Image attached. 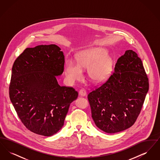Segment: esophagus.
<instances>
[{
    "label": "esophagus",
    "instance_id": "34e87169",
    "mask_svg": "<svg viewBox=\"0 0 160 160\" xmlns=\"http://www.w3.org/2000/svg\"><path fill=\"white\" fill-rule=\"evenodd\" d=\"M79 95L80 96H85L86 95V91L84 89H82L79 91Z\"/></svg>",
    "mask_w": 160,
    "mask_h": 160
}]
</instances>
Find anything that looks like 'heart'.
I'll return each mask as SVG.
<instances>
[{
	"mask_svg": "<svg viewBox=\"0 0 160 160\" xmlns=\"http://www.w3.org/2000/svg\"><path fill=\"white\" fill-rule=\"evenodd\" d=\"M106 55V50L102 48H92L78 53L77 63L70 59L66 61L67 78L71 82L79 80L83 74L82 68H88V75L91 80L96 82L104 81L112 69V62Z\"/></svg>",
	"mask_w": 160,
	"mask_h": 160,
	"instance_id": "heart-1",
	"label": "heart"
}]
</instances>
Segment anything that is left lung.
Segmentation results:
<instances>
[{"mask_svg":"<svg viewBox=\"0 0 160 160\" xmlns=\"http://www.w3.org/2000/svg\"><path fill=\"white\" fill-rule=\"evenodd\" d=\"M149 90L142 60L129 50L121 56L114 71L88 95L95 125L107 133L131 127L137 120Z\"/></svg>","mask_w":160,"mask_h":160,"instance_id":"obj_1","label":"left lung"}]
</instances>
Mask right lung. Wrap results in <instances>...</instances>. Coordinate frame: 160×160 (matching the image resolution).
<instances>
[{"instance_id":"1","label":"right lung","mask_w":160,"mask_h":160,"mask_svg":"<svg viewBox=\"0 0 160 160\" xmlns=\"http://www.w3.org/2000/svg\"><path fill=\"white\" fill-rule=\"evenodd\" d=\"M64 64L63 53L55 44L27 48L13 64L9 98L23 125L37 134L51 136L61 129L78 97L72 87L57 82Z\"/></svg>"}]
</instances>
